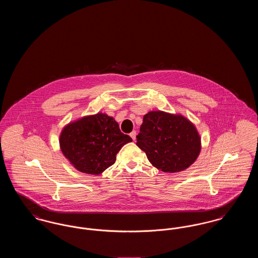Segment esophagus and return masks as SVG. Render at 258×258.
Returning <instances> with one entry per match:
<instances>
[{
  "label": "esophagus",
  "instance_id": "1",
  "mask_svg": "<svg viewBox=\"0 0 258 258\" xmlns=\"http://www.w3.org/2000/svg\"><path fill=\"white\" fill-rule=\"evenodd\" d=\"M130 136L133 138V140H135V139H136V132L133 131V132L130 134Z\"/></svg>",
  "mask_w": 258,
  "mask_h": 258
}]
</instances>
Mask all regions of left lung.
I'll list each match as a JSON object with an SVG mask.
<instances>
[{"mask_svg": "<svg viewBox=\"0 0 258 258\" xmlns=\"http://www.w3.org/2000/svg\"><path fill=\"white\" fill-rule=\"evenodd\" d=\"M136 145L149 161L163 172H179L190 166L201 149L194 123L182 115L151 111L143 117Z\"/></svg>", "mask_w": 258, "mask_h": 258, "instance_id": "8db88e82", "label": "left lung"}]
</instances>
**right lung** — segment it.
<instances>
[{
  "mask_svg": "<svg viewBox=\"0 0 258 258\" xmlns=\"http://www.w3.org/2000/svg\"><path fill=\"white\" fill-rule=\"evenodd\" d=\"M133 139L121 133L118 123L106 114L83 117L63 127L60 147L63 156L83 173L98 175L116 160V155Z\"/></svg>",
  "mask_w": 258,
  "mask_h": 258,
  "instance_id": "right-lung-1",
  "label": "right lung"
}]
</instances>
